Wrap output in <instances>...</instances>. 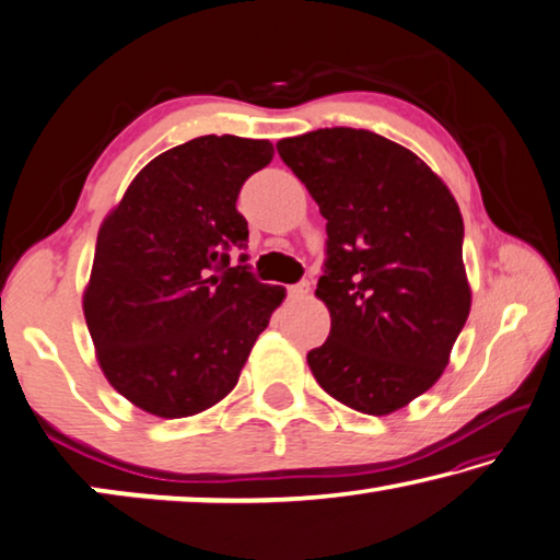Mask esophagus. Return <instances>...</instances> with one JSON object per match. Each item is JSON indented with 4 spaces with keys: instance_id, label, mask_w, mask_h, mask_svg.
Returning a JSON list of instances; mask_svg holds the SVG:
<instances>
[{
    "instance_id": "esophagus-1",
    "label": "esophagus",
    "mask_w": 560,
    "mask_h": 560,
    "mask_svg": "<svg viewBox=\"0 0 560 560\" xmlns=\"http://www.w3.org/2000/svg\"><path fill=\"white\" fill-rule=\"evenodd\" d=\"M310 292V282H298V285L288 288V298L290 300H302Z\"/></svg>"
}]
</instances>
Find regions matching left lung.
I'll use <instances>...</instances> for the list:
<instances>
[{
    "instance_id": "1",
    "label": "left lung",
    "mask_w": 560,
    "mask_h": 560,
    "mask_svg": "<svg viewBox=\"0 0 560 560\" xmlns=\"http://www.w3.org/2000/svg\"><path fill=\"white\" fill-rule=\"evenodd\" d=\"M327 220L315 295L332 317L307 364L329 397L384 417L442 377L471 310L452 190L405 145L364 128L278 141Z\"/></svg>"
}]
</instances>
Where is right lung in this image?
Segmentation results:
<instances>
[{
    "instance_id": "add662e5",
    "label": "right lung",
    "mask_w": 560,
    "mask_h": 560,
    "mask_svg": "<svg viewBox=\"0 0 560 560\" xmlns=\"http://www.w3.org/2000/svg\"><path fill=\"white\" fill-rule=\"evenodd\" d=\"M272 143L198 136L155 155L101 223L84 317L112 387L180 419L231 392L285 288L253 278L235 200Z\"/></svg>"
}]
</instances>
